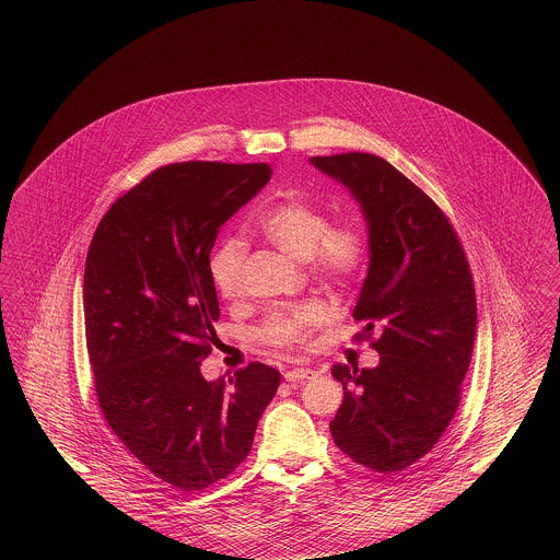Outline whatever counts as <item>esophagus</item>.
<instances>
[{"instance_id":"esophagus-1","label":"esophagus","mask_w":560,"mask_h":560,"mask_svg":"<svg viewBox=\"0 0 560 560\" xmlns=\"http://www.w3.org/2000/svg\"><path fill=\"white\" fill-rule=\"evenodd\" d=\"M317 377V372L311 368H293L290 372H285L288 382H304V380H313Z\"/></svg>"}]
</instances>
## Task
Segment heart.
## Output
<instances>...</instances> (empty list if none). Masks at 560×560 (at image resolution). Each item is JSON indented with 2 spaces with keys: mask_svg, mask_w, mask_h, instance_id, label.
<instances>
[{
  "mask_svg": "<svg viewBox=\"0 0 560 560\" xmlns=\"http://www.w3.org/2000/svg\"><path fill=\"white\" fill-rule=\"evenodd\" d=\"M258 231L283 254L306 262L308 272L329 288H345L368 262V241L354 224L329 226L323 208L306 199H285L258 215ZM245 245L237 237L222 241L210 258L213 288L231 300L241 292ZM323 320V308L306 302L270 315L260 327L262 342L275 347L304 345Z\"/></svg>",
  "mask_w": 560,
  "mask_h": 560,
  "instance_id": "obj_1",
  "label": "heart"
}]
</instances>
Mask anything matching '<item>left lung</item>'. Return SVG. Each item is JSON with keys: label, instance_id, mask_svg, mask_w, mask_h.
<instances>
[{"label": "left lung", "instance_id": "1", "mask_svg": "<svg viewBox=\"0 0 560 560\" xmlns=\"http://www.w3.org/2000/svg\"><path fill=\"white\" fill-rule=\"evenodd\" d=\"M359 201L370 268L352 317L377 340L373 370L334 365L345 400L329 430L338 450L380 475L427 455L462 399L475 331L472 272L452 222L422 188L370 153L311 158Z\"/></svg>", "mask_w": 560, "mask_h": 560}]
</instances>
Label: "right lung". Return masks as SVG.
Wrapping results in <instances>:
<instances>
[{
	"label": "right lung",
	"mask_w": 560,
	"mask_h": 560,
	"mask_svg": "<svg viewBox=\"0 0 560 560\" xmlns=\"http://www.w3.org/2000/svg\"><path fill=\"white\" fill-rule=\"evenodd\" d=\"M270 174L268 163L163 165L108 208L88 249L85 342L103 416L178 491H201L240 466L281 382L265 363L229 382L199 370L220 317L213 241Z\"/></svg>",
	"instance_id": "right-lung-1"
}]
</instances>
